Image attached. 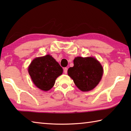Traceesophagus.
Segmentation results:
<instances>
[{"mask_svg": "<svg viewBox=\"0 0 131 131\" xmlns=\"http://www.w3.org/2000/svg\"><path fill=\"white\" fill-rule=\"evenodd\" d=\"M63 72H64V73H65V74H67V73H68V68H64Z\"/></svg>", "mask_w": 131, "mask_h": 131, "instance_id": "34e87169", "label": "esophagus"}]
</instances>
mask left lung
<instances>
[{
	"label": "left lung",
	"instance_id": "8db88e82",
	"mask_svg": "<svg viewBox=\"0 0 131 131\" xmlns=\"http://www.w3.org/2000/svg\"><path fill=\"white\" fill-rule=\"evenodd\" d=\"M73 62V67L69 68L68 73L75 85L82 91H88L96 87L103 75L101 63L92 57H76Z\"/></svg>",
	"mask_w": 131,
	"mask_h": 131
}]
</instances>
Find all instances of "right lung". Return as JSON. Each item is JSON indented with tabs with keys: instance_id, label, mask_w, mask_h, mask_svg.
<instances>
[{
	"instance_id": "obj_1",
	"label": "right lung",
	"mask_w": 131,
	"mask_h": 131,
	"mask_svg": "<svg viewBox=\"0 0 131 131\" xmlns=\"http://www.w3.org/2000/svg\"><path fill=\"white\" fill-rule=\"evenodd\" d=\"M28 72L35 85L46 91L54 86L55 80L62 74L63 69L54 58L47 55L33 60Z\"/></svg>"
}]
</instances>
